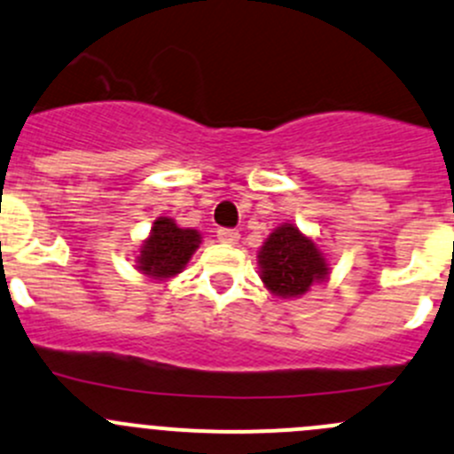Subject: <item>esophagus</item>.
Listing matches in <instances>:
<instances>
[{
	"mask_svg": "<svg viewBox=\"0 0 454 454\" xmlns=\"http://www.w3.org/2000/svg\"><path fill=\"white\" fill-rule=\"evenodd\" d=\"M217 239L222 241V244H237L239 241V232L237 231H231V228H219L217 231Z\"/></svg>",
	"mask_w": 454,
	"mask_h": 454,
	"instance_id": "obj_1",
	"label": "esophagus"
}]
</instances>
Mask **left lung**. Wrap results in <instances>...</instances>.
Here are the masks:
<instances>
[{"label":"left lung","instance_id":"obj_1","mask_svg":"<svg viewBox=\"0 0 454 454\" xmlns=\"http://www.w3.org/2000/svg\"><path fill=\"white\" fill-rule=\"evenodd\" d=\"M257 263L263 288L279 299L303 297L330 277L328 254L294 223H281L263 239Z\"/></svg>","mask_w":454,"mask_h":454}]
</instances>
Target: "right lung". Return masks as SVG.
Masks as SVG:
<instances>
[{"label":"right lung","instance_id":"obj_1","mask_svg":"<svg viewBox=\"0 0 454 454\" xmlns=\"http://www.w3.org/2000/svg\"><path fill=\"white\" fill-rule=\"evenodd\" d=\"M200 244V231L182 228L173 217H157L148 237L139 244L135 268L148 279L168 281L184 272Z\"/></svg>","mask_w":454,"mask_h":454}]
</instances>
